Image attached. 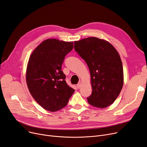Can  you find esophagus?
Returning <instances> with one entry per match:
<instances>
[{
    "label": "esophagus",
    "instance_id": "1",
    "mask_svg": "<svg viewBox=\"0 0 147 147\" xmlns=\"http://www.w3.org/2000/svg\"><path fill=\"white\" fill-rule=\"evenodd\" d=\"M77 87H78V89L80 88V87H81V83H80V82H79V83H78V84H77Z\"/></svg>",
    "mask_w": 147,
    "mask_h": 147
}]
</instances>
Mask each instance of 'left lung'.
Segmentation results:
<instances>
[{
	"instance_id": "8db88e82",
	"label": "left lung",
	"mask_w": 147,
	"mask_h": 147,
	"mask_svg": "<svg viewBox=\"0 0 147 147\" xmlns=\"http://www.w3.org/2000/svg\"><path fill=\"white\" fill-rule=\"evenodd\" d=\"M74 49L86 62L90 73L92 94L87 98L92 106L104 109L113 104L123 85V69L114 46L97 37L74 42Z\"/></svg>"
}]
</instances>
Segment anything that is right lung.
<instances>
[{"mask_svg":"<svg viewBox=\"0 0 147 147\" xmlns=\"http://www.w3.org/2000/svg\"><path fill=\"white\" fill-rule=\"evenodd\" d=\"M73 49V42L49 38L38 45L29 58L27 86L35 101L46 110L63 109L74 92L61 69L65 57Z\"/></svg>","mask_w":147,"mask_h":147,"instance_id":"1","label":"right lung"}]
</instances>
